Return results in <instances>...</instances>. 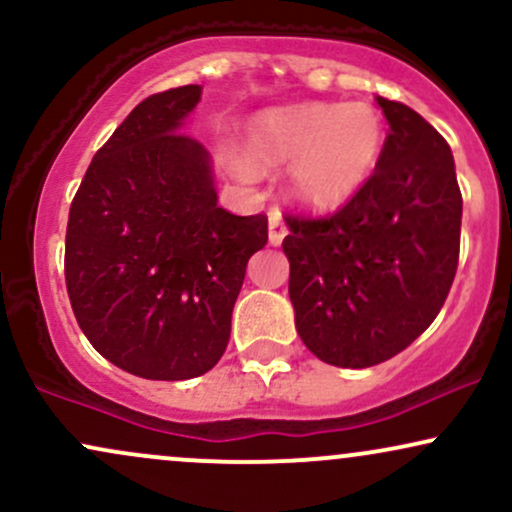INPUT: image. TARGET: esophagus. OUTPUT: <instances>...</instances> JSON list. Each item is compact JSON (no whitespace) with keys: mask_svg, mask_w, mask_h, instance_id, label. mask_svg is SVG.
Segmentation results:
<instances>
[{"mask_svg":"<svg viewBox=\"0 0 512 512\" xmlns=\"http://www.w3.org/2000/svg\"><path fill=\"white\" fill-rule=\"evenodd\" d=\"M286 233H289V228H286V223H284V219H281V214H279V211H272V214H269V243H272L276 248V245L284 243Z\"/></svg>","mask_w":512,"mask_h":512,"instance_id":"34e87169","label":"esophagus"}]
</instances>
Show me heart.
Returning <instances> with one entry per match:
<instances>
[{
	"mask_svg": "<svg viewBox=\"0 0 512 512\" xmlns=\"http://www.w3.org/2000/svg\"><path fill=\"white\" fill-rule=\"evenodd\" d=\"M383 115L370 103H301L255 115L245 154L260 168H289L305 211L332 214L373 180L385 151Z\"/></svg>",
	"mask_w": 512,
	"mask_h": 512,
	"instance_id": "b5f03b06",
	"label": "heart"
}]
</instances>
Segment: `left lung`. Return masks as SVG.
<instances>
[{
	"label": "left lung",
	"instance_id": "left-lung-1",
	"mask_svg": "<svg viewBox=\"0 0 512 512\" xmlns=\"http://www.w3.org/2000/svg\"><path fill=\"white\" fill-rule=\"evenodd\" d=\"M373 180L330 219L286 216L296 330L320 361L378 366L436 320L460 260L462 195L448 142L404 103Z\"/></svg>",
	"mask_w": 512,
	"mask_h": 512
}]
</instances>
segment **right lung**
Returning a JSON list of instances; mask_svg holds the SVG:
<instances>
[{
    "label": "right lung",
    "mask_w": 512,
    "mask_h": 512,
    "mask_svg": "<svg viewBox=\"0 0 512 512\" xmlns=\"http://www.w3.org/2000/svg\"><path fill=\"white\" fill-rule=\"evenodd\" d=\"M202 86L154 93L98 149L67 223L64 279L98 354L146 380L219 363L267 216L221 209L211 156L180 129Z\"/></svg>",
    "instance_id": "right-lung-1"
}]
</instances>
